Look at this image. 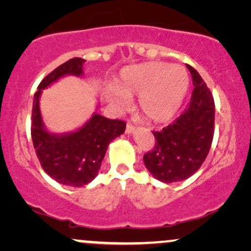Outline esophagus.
<instances>
[{
  "label": "esophagus",
  "instance_id": "obj_1",
  "mask_svg": "<svg viewBox=\"0 0 251 251\" xmlns=\"http://www.w3.org/2000/svg\"><path fill=\"white\" fill-rule=\"evenodd\" d=\"M135 131H136V126H132L131 123H128L126 128V132L128 133V135H131V133H133Z\"/></svg>",
  "mask_w": 251,
  "mask_h": 251
}]
</instances>
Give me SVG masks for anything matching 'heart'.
<instances>
[{
  "instance_id": "1",
  "label": "heart",
  "mask_w": 251,
  "mask_h": 251,
  "mask_svg": "<svg viewBox=\"0 0 251 251\" xmlns=\"http://www.w3.org/2000/svg\"><path fill=\"white\" fill-rule=\"evenodd\" d=\"M190 87L187 71L179 65L160 61L126 66L112 82L106 98L116 107H125L126 98L138 96V109L146 119L163 123L180 108Z\"/></svg>"
}]
</instances>
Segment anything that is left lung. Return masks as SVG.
Instances as JSON below:
<instances>
[{"label":"left lung","instance_id":"obj_1","mask_svg":"<svg viewBox=\"0 0 251 251\" xmlns=\"http://www.w3.org/2000/svg\"><path fill=\"white\" fill-rule=\"evenodd\" d=\"M186 67L194 85L190 104L173 125L153 131L155 146L143 157L152 176L166 184L193 176L204 162L214 138V98L200 74L190 65Z\"/></svg>","mask_w":251,"mask_h":251}]
</instances>
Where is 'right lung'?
Returning a JSON list of instances; mask_svg holds the SVG:
<instances>
[{"instance_id":"obj_1","label":"right lung","mask_w":251,"mask_h":251,"mask_svg":"<svg viewBox=\"0 0 251 251\" xmlns=\"http://www.w3.org/2000/svg\"><path fill=\"white\" fill-rule=\"evenodd\" d=\"M84 63L82 58H73L58 66L41 81L33 101L30 130L36 155L52 179L70 187L84 186L95 179L109 143L126 130L121 120H109L97 112L74 131L53 133L47 129L40 109L42 91L61 77L83 76Z\"/></svg>"}]
</instances>
